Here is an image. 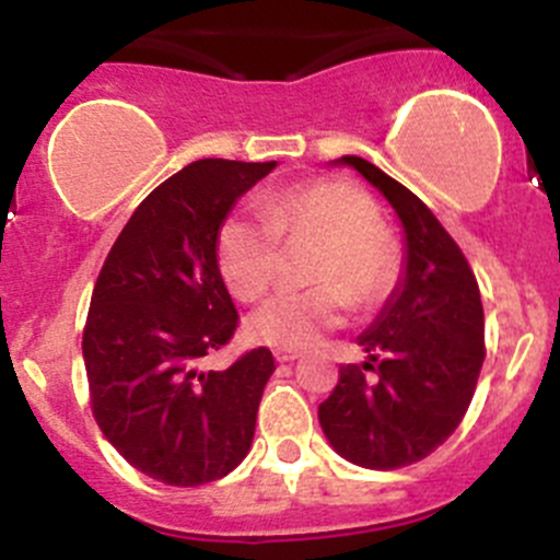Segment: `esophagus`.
I'll list each match as a JSON object with an SVG mask.
<instances>
[{
    "mask_svg": "<svg viewBox=\"0 0 560 560\" xmlns=\"http://www.w3.org/2000/svg\"><path fill=\"white\" fill-rule=\"evenodd\" d=\"M299 357H302V351H296V348H275V359L278 362H293Z\"/></svg>",
    "mask_w": 560,
    "mask_h": 560,
    "instance_id": "obj_1",
    "label": "esophagus"
}]
</instances>
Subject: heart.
I'll return each mask as SVG.
<instances>
[{
    "label": "heart",
    "instance_id": "heart-1",
    "mask_svg": "<svg viewBox=\"0 0 560 560\" xmlns=\"http://www.w3.org/2000/svg\"><path fill=\"white\" fill-rule=\"evenodd\" d=\"M318 240L310 278L320 285L280 291L247 320V335L275 348H304L357 307L384 304L400 278V253L373 198L342 179H315L269 196L264 212L231 214L218 234L225 285L242 302L272 288L282 242Z\"/></svg>",
    "mask_w": 560,
    "mask_h": 560
}]
</instances>
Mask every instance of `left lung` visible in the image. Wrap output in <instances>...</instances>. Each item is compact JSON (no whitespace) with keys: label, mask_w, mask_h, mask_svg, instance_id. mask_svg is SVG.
<instances>
[{"label":"left lung","mask_w":560,"mask_h":560,"mask_svg":"<svg viewBox=\"0 0 560 560\" xmlns=\"http://www.w3.org/2000/svg\"><path fill=\"white\" fill-rule=\"evenodd\" d=\"M342 163L395 207L408 261L392 302L359 337L374 364H342L318 419L346 460L375 470L406 468L439 450L466 417L487 353L485 310L474 269L422 198L357 154Z\"/></svg>","instance_id":"8db88e82"}]
</instances>
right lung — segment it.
<instances>
[{
	"label": "right lung",
	"instance_id": "obj_1",
	"mask_svg": "<svg viewBox=\"0 0 560 560\" xmlns=\"http://www.w3.org/2000/svg\"><path fill=\"white\" fill-rule=\"evenodd\" d=\"M272 163L207 158L154 187L116 236L84 326L90 406L114 450L152 479L198 487L250 452L269 348L201 370L240 326L220 278L218 234Z\"/></svg>",
	"mask_w": 560,
	"mask_h": 560
}]
</instances>
